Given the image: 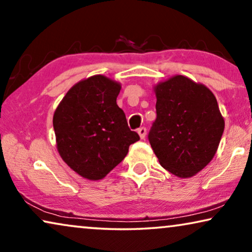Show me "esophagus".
Returning <instances> with one entry per match:
<instances>
[{"label": "esophagus", "mask_w": 252, "mask_h": 252, "mask_svg": "<svg viewBox=\"0 0 252 252\" xmlns=\"http://www.w3.org/2000/svg\"><path fill=\"white\" fill-rule=\"evenodd\" d=\"M137 132H138V134H139V137L141 138V139H144V138L146 137V132H147V131H146V127H145V126H141V127H139V129H138Z\"/></svg>", "instance_id": "34e87169"}]
</instances>
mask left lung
I'll return each mask as SVG.
<instances>
[{"label": "left lung", "instance_id": "1", "mask_svg": "<svg viewBox=\"0 0 252 252\" xmlns=\"http://www.w3.org/2000/svg\"><path fill=\"white\" fill-rule=\"evenodd\" d=\"M157 120L148 140L160 164L180 178L200 172L214 158L224 132L215 94L183 75L158 83Z\"/></svg>", "mask_w": 252, "mask_h": 252}]
</instances>
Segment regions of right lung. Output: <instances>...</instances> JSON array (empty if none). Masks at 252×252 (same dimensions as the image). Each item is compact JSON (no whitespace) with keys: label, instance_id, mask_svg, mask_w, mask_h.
<instances>
[{"label":"right lung","instance_id":"right-lung-1","mask_svg":"<svg viewBox=\"0 0 252 252\" xmlns=\"http://www.w3.org/2000/svg\"><path fill=\"white\" fill-rule=\"evenodd\" d=\"M121 84L94 75L73 86L54 114L57 150L76 173L102 179L126 157L139 136L116 104Z\"/></svg>","mask_w":252,"mask_h":252}]
</instances>
